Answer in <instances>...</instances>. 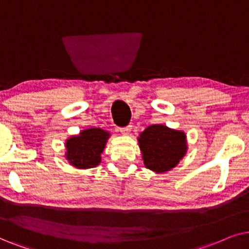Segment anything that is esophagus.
I'll list each match as a JSON object with an SVG mask.
<instances>
[{
    "mask_svg": "<svg viewBox=\"0 0 249 249\" xmlns=\"http://www.w3.org/2000/svg\"><path fill=\"white\" fill-rule=\"evenodd\" d=\"M131 130H132V125H127V126L119 128V131H121V133L124 134V135H128V134H130Z\"/></svg>",
    "mask_w": 249,
    "mask_h": 249,
    "instance_id": "obj_1",
    "label": "esophagus"
}]
</instances>
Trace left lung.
Wrapping results in <instances>:
<instances>
[{"label": "left lung", "instance_id": "1", "mask_svg": "<svg viewBox=\"0 0 249 249\" xmlns=\"http://www.w3.org/2000/svg\"><path fill=\"white\" fill-rule=\"evenodd\" d=\"M144 166L155 173L171 171L187 154V135L183 131L155 124L138 138Z\"/></svg>", "mask_w": 249, "mask_h": 249}]
</instances>
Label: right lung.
<instances>
[{"label": "right lung", "mask_w": 249, "mask_h": 249, "mask_svg": "<svg viewBox=\"0 0 249 249\" xmlns=\"http://www.w3.org/2000/svg\"><path fill=\"white\" fill-rule=\"evenodd\" d=\"M110 133L99 127L86 128L77 135H71L66 140L65 157L74 167L86 170L98 166L101 163Z\"/></svg>", "instance_id": "1"}]
</instances>
